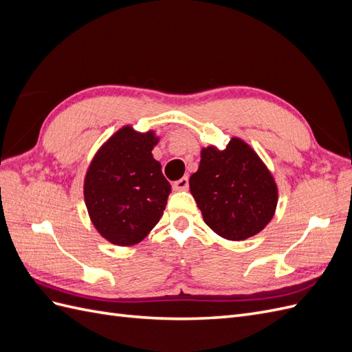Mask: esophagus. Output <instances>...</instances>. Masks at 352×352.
I'll return each mask as SVG.
<instances>
[{
	"instance_id": "1",
	"label": "esophagus",
	"mask_w": 352,
	"mask_h": 352,
	"mask_svg": "<svg viewBox=\"0 0 352 352\" xmlns=\"http://www.w3.org/2000/svg\"><path fill=\"white\" fill-rule=\"evenodd\" d=\"M188 186H189V180H188L186 176L176 180V182L173 184V189L175 190H185V189H188Z\"/></svg>"
}]
</instances>
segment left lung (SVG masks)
Listing matches in <instances>:
<instances>
[{"label":"left lung","mask_w":352,"mask_h":352,"mask_svg":"<svg viewBox=\"0 0 352 352\" xmlns=\"http://www.w3.org/2000/svg\"><path fill=\"white\" fill-rule=\"evenodd\" d=\"M206 225L228 241H243L269 225L278 206V185L270 170L241 138L225 150H201L197 172L189 177Z\"/></svg>","instance_id":"left-lung-1"}]
</instances>
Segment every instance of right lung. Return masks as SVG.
I'll return each instance as SVG.
<instances>
[{"label": "right lung", "mask_w": 352, "mask_h": 352, "mask_svg": "<svg viewBox=\"0 0 352 352\" xmlns=\"http://www.w3.org/2000/svg\"><path fill=\"white\" fill-rule=\"evenodd\" d=\"M160 138L123 126L105 141L85 175L83 197L95 229L109 242L131 247L162 219L172 186L153 157Z\"/></svg>", "instance_id": "1"}]
</instances>
